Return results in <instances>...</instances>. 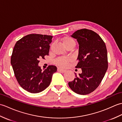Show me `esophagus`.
I'll return each mask as SVG.
<instances>
[{
  "label": "esophagus",
  "mask_w": 122,
  "mask_h": 122,
  "mask_svg": "<svg viewBox=\"0 0 122 122\" xmlns=\"http://www.w3.org/2000/svg\"><path fill=\"white\" fill-rule=\"evenodd\" d=\"M57 71L64 73V72H65L66 71V70L63 69H61V68H59V67H58V68H57Z\"/></svg>",
  "instance_id": "esophagus-1"
}]
</instances>
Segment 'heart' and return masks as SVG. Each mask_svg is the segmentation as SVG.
<instances>
[{
	"label": "heart",
	"mask_w": 122,
	"mask_h": 122,
	"mask_svg": "<svg viewBox=\"0 0 122 122\" xmlns=\"http://www.w3.org/2000/svg\"><path fill=\"white\" fill-rule=\"evenodd\" d=\"M62 42H63V44L65 47L70 44H75L74 40L71 38V37L67 36L64 37V38H63V39H62ZM70 61V58L68 57H59L55 61V63L59 66L65 67L67 66V65H68Z\"/></svg>",
	"instance_id": "b5f03b06"
}]
</instances>
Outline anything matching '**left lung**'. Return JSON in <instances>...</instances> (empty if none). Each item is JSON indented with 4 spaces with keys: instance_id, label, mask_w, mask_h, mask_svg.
I'll list each match as a JSON object with an SVG mask.
<instances>
[{
    "instance_id": "1",
    "label": "left lung",
    "mask_w": 122,
    "mask_h": 122,
    "mask_svg": "<svg viewBox=\"0 0 122 122\" xmlns=\"http://www.w3.org/2000/svg\"><path fill=\"white\" fill-rule=\"evenodd\" d=\"M71 36L79 44V62L76 67L81 69L82 72L76 75L68 85L75 93L86 95L98 88L107 69L106 45L101 37L90 30H78Z\"/></svg>"
}]
</instances>
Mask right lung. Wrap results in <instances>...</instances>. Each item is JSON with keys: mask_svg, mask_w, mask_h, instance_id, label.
Returning a JSON list of instances; mask_svg holds the SVG:
<instances>
[{"mask_svg": "<svg viewBox=\"0 0 122 122\" xmlns=\"http://www.w3.org/2000/svg\"><path fill=\"white\" fill-rule=\"evenodd\" d=\"M52 36L31 34L17 42L11 57V64L20 86L32 93H39L50 85L57 71L55 66H48L44 71L38 64L39 59L48 55Z\"/></svg>", "mask_w": 122, "mask_h": 122, "instance_id": "obj_1", "label": "right lung"}]
</instances>
